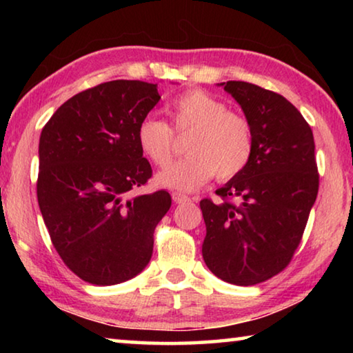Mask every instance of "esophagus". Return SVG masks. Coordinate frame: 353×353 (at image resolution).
I'll list each match as a JSON object with an SVG mask.
<instances>
[{
    "label": "esophagus",
    "instance_id": "34e87169",
    "mask_svg": "<svg viewBox=\"0 0 353 353\" xmlns=\"http://www.w3.org/2000/svg\"><path fill=\"white\" fill-rule=\"evenodd\" d=\"M172 201L176 202V204H185V202H190L191 199L188 196L181 194V193H172Z\"/></svg>",
    "mask_w": 353,
    "mask_h": 353
}]
</instances>
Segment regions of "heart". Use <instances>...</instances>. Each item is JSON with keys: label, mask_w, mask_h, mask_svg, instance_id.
<instances>
[{"label": "heart", "mask_w": 353, "mask_h": 353, "mask_svg": "<svg viewBox=\"0 0 353 353\" xmlns=\"http://www.w3.org/2000/svg\"><path fill=\"white\" fill-rule=\"evenodd\" d=\"M177 134L191 132L181 162L160 171L157 182L166 188L193 191L216 174L229 181L246 168L254 152V132L241 113L227 110L223 101L204 90H188L168 107ZM137 145L159 168L174 155V134L154 117L143 118L137 128Z\"/></svg>", "instance_id": "b5f03b06"}]
</instances>
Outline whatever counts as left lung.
Masks as SVG:
<instances>
[{
  "label": "left lung",
  "instance_id": "obj_1",
  "mask_svg": "<svg viewBox=\"0 0 353 353\" xmlns=\"http://www.w3.org/2000/svg\"><path fill=\"white\" fill-rule=\"evenodd\" d=\"M218 85L241 105L254 152L246 168L216 190L223 202L201 201L202 256L221 280L249 286L283 271L302 240L319 188L314 139L282 94L241 81Z\"/></svg>",
  "mask_w": 353,
  "mask_h": 353
}]
</instances>
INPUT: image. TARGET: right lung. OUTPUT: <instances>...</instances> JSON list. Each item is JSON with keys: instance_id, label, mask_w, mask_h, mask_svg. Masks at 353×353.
I'll return each instance as SVG.
<instances>
[{"instance_id": "right-lung-1", "label": "right lung", "mask_w": 353, "mask_h": 353, "mask_svg": "<svg viewBox=\"0 0 353 353\" xmlns=\"http://www.w3.org/2000/svg\"><path fill=\"white\" fill-rule=\"evenodd\" d=\"M157 83L110 81L70 98L39 143L37 199L65 265L88 283L135 277L152 256L168 191L128 198L152 176L137 128L159 103Z\"/></svg>"}]
</instances>
